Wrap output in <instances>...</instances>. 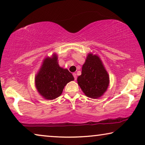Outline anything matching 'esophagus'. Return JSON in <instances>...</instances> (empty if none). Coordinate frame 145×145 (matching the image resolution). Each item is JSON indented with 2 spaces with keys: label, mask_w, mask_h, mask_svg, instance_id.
I'll use <instances>...</instances> for the list:
<instances>
[{
  "label": "esophagus",
  "mask_w": 145,
  "mask_h": 145,
  "mask_svg": "<svg viewBox=\"0 0 145 145\" xmlns=\"http://www.w3.org/2000/svg\"><path fill=\"white\" fill-rule=\"evenodd\" d=\"M72 75H73V76H74V80H76V79H77L76 74V73H73V74H72Z\"/></svg>",
  "instance_id": "1"
}]
</instances>
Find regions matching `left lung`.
<instances>
[{
  "label": "left lung",
  "instance_id": "left-lung-1",
  "mask_svg": "<svg viewBox=\"0 0 145 145\" xmlns=\"http://www.w3.org/2000/svg\"><path fill=\"white\" fill-rule=\"evenodd\" d=\"M77 81L87 97L96 99L103 96L108 87L109 76L98 56L88 54Z\"/></svg>",
  "mask_w": 145,
  "mask_h": 145
}]
</instances>
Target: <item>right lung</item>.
I'll use <instances>...</instances> for the list:
<instances>
[{"label":"right lung","instance_id":"obj_1","mask_svg":"<svg viewBox=\"0 0 145 145\" xmlns=\"http://www.w3.org/2000/svg\"><path fill=\"white\" fill-rule=\"evenodd\" d=\"M35 80L39 93L44 98L51 100L60 96L64 87L74 79L67 69L59 66L58 56L54 54L44 59Z\"/></svg>","mask_w":145,"mask_h":145}]
</instances>
